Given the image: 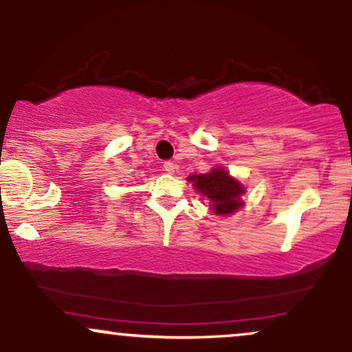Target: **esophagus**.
<instances>
[{
	"label": "esophagus",
	"mask_w": 352,
	"mask_h": 352,
	"mask_svg": "<svg viewBox=\"0 0 352 352\" xmlns=\"http://www.w3.org/2000/svg\"><path fill=\"white\" fill-rule=\"evenodd\" d=\"M175 167H177V165L173 164V162H170V160H167V162H164V170L167 172V173H173V172H175Z\"/></svg>",
	"instance_id": "obj_1"
}]
</instances>
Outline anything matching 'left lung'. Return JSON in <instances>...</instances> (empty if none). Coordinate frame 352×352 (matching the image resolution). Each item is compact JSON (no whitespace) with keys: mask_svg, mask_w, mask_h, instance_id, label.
Listing matches in <instances>:
<instances>
[{"mask_svg":"<svg viewBox=\"0 0 352 352\" xmlns=\"http://www.w3.org/2000/svg\"><path fill=\"white\" fill-rule=\"evenodd\" d=\"M190 180L195 182V188L210 200L215 215H228L243 205L240 200L245 193L243 187L225 168H213L210 173L190 177Z\"/></svg>","mask_w":352,"mask_h":352,"instance_id":"8db88e82","label":"left lung"}]
</instances>
